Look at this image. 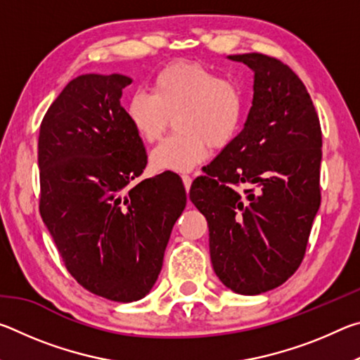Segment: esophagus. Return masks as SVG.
<instances>
[{
  "instance_id": "34e87169",
  "label": "esophagus",
  "mask_w": 360,
  "mask_h": 360,
  "mask_svg": "<svg viewBox=\"0 0 360 360\" xmlns=\"http://www.w3.org/2000/svg\"><path fill=\"white\" fill-rule=\"evenodd\" d=\"M181 178H182V182H184V187H186V191L188 192V191H191L192 178H191V176H188V174H182V176H181Z\"/></svg>"
}]
</instances>
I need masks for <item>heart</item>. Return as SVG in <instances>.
Instances as JSON below:
<instances>
[{
    "mask_svg": "<svg viewBox=\"0 0 360 360\" xmlns=\"http://www.w3.org/2000/svg\"><path fill=\"white\" fill-rule=\"evenodd\" d=\"M127 117L148 143L160 139L174 117L178 131L152 149L150 165L184 173L205 160L210 146L222 149L236 138L245 119V95L238 84L208 66L176 62L158 72L154 92L136 90L130 96Z\"/></svg>",
    "mask_w": 360,
    "mask_h": 360,
    "instance_id": "obj_1",
    "label": "heart"
}]
</instances>
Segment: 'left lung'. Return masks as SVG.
Wrapping results in <instances>:
<instances>
[{
  "instance_id": "1",
  "label": "left lung",
  "mask_w": 360,
  "mask_h": 360,
  "mask_svg": "<svg viewBox=\"0 0 360 360\" xmlns=\"http://www.w3.org/2000/svg\"><path fill=\"white\" fill-rule=\"evenodd\" d=\"M254 71L245 129L192 182L219 279L257 295L294 275L321 205L322 131L307 87L281 60L229 56ZM241 184L248 188L236 191Z\"/></svg>"
}]
</instances>
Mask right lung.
<instances>
[{
	"label": "right lung",
	"mask_w": 360,
	"mask_h": 360,
	"mask_svg": "<svg viewBox=\"0 0 360 360\" xmlns=\"http://www.w3.org/2000/svg\"><path fill=\"white\" fill-rule=\"evenodd\" d=\"M130 84L122 75L72 79L38 139L39 212L66 270L92 294L122 303L155 284L187 202L178 174L138 181L148 155L120 106Z\"/></svg>",
	"instance_id": "right-lung-1"
}]
</instances>
